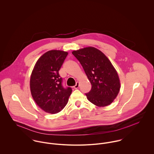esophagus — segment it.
<instances>
[{
    "mask_svg": "<svg viewBox=\"0 0 154 154\" xmlns=\"http://www.w3.org/2000/svg\"><path fill=\"white\" fill-rule=\"evenodd\" d=\"M79 83L77 82L76 83V85L73 87V88H74V89H78V88H79Z\"/></svg>",
    "mask_w": 154,
    "mask_h": 154,
    "instance_id": "obj_1",
    "label": "esophagus"
}]
</instances>
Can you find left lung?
<instances>
[{
    "mask_svg": "<svg viewBox=\"0 0 154 154\" xmlns=\"http://www.w3.org/2000/svg\"><path fill=\"white\" fill-rule=\"evenodd\" d=\"M72 53L81 64L91 84V91L85 94L88 100L100 107L111 104L120 91V82L110 60L93 47L74 50Z\"/></svg>",
    "mask_w": 154,
    "mask_h": 154,
    "instance_id": "1",
    "label": "left lung"
}]
</instances>
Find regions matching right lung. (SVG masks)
<instances>
[{
    "label": "right lung",
    "instance_id": "obj_1",
    "mask_svg": "<svg viewBox=\"0 0 154 154\" xmlns=\"http://www.w3.org/2000/svg\"><path fill=\"white\" fill-rule=\"evenodd\" d=\"M68 53L52 50L43 54L32 71L29 86L31 95L42 110L56 114L66 106L72 93L70 87L64 88L59 71Z\"/></svg>",
    "mask_w": 154,
    "mask_h": 154
}]
</instances>
